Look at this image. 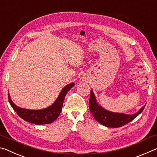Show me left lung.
Listing matches in <instances>:
<instances>
[{
	"mask_svg": "<svg viewBox=\"0 0 157 157\" xmlns=\"http://www.w3.org/2000/svg\"><path fill=\"white\" fill-rule=\"evenodd\" d=\"M89 109L95 120L102 125L107 127H121L129 122L141 113L144 109L145 105L134 114H125L123 113H115L108 111L98 104L96 98L93 90H91L90 99L89 102Z\"/></svg>",
	"mask_w": 157,
	"mask_h": 157,
	"instance_id": "8db88e82",
	"label": "left lung"
}]
</instances>
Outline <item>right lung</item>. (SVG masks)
I'll list each match as a JSON object with an SVG mask.
<instances>
[{
    "mask_svg": "<svg viewBox=\"0 0 157 157\" xmlns=\"http://www.w3.org/2000/svg\"><path fill=\"white\" fill-rule=\"evenodd\" d=\"M75 85L74 82L67 84L62 89L60 92L59 96L55 102L48 107H46L42 109H28L18 107L16 105L10 98L8 94V100L10 105L12 106L13 109L23 120L29 122V123L36 124H46L53 123L62 111L63 107V100L67 93L72 87Z\"/></svg>",
    "mask_w": 157,
    "mask_h": 157,
    "instance_id": "1",
    "label": "right lung"
}]
</instances>
